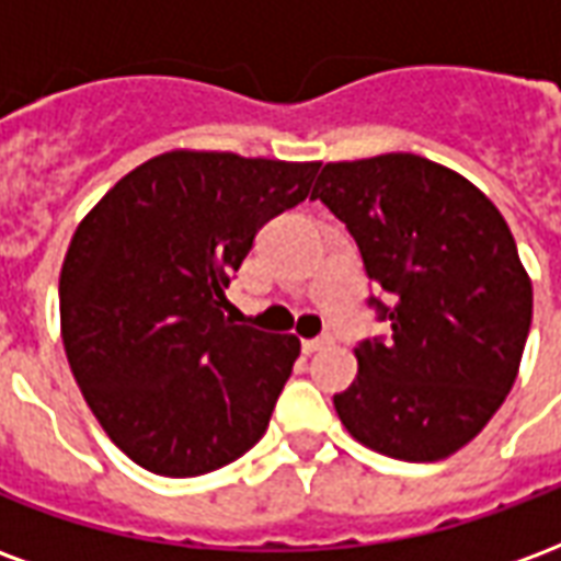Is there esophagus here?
Masks as SVG:
<instances>
[{
  "label": "esophagus",
  "mask_w": 561,
  "mask_h": 561,
  "mask_svg": "<svg viewBox=\"0 0 561 561\" xmlns=\"http://www.w3.org/2000/svg\"><path fill=\"white\" fill-rule=\"evenodd\" d=\"M330 342H333V336H330V333H324V336H316V340H304V352L312 354V352H318V348L330 345Z\"/></svg>",
  "instance_id": "esophagus-1"
}]
</instances>
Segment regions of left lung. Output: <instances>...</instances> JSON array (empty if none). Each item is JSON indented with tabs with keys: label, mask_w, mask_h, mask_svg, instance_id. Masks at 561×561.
<instances>
[{
	"label": "left lung",
	"mask_w": 561,
	"mask_h": 561,
	"mask_svg": "<svg viewBox=\"0 0 561 561\" xmlns=\"http://www.w3.org/2000/svg\"><path fill=\"white\" fill-rule=\"evenodd\" d=\"M312 197L348 228L388 336L357 345L333 397L378 454L433 462L469 445L514 388L531 328V282L481 188L412 152L324 164Z\"/></svg>",
	"instance_id": "1"
}]
</instances>
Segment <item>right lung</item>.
I'll return each instance as SVG.
<instances>
[{
    "label": "right lung",
    "mask_w": 561,
    "mask_h": 561,
    "mask_svg": "<svg viewBox=\"0 0 561 561\" xmlns=\"http://www.w3.org/2000/svg\"><path fill=\"white\" fill-rule=\"evenodd\" d=\"M318 161L164 152L126 173L68 245V364L104 433L164 478H195L264 435L300 340L233 324L225 288Z\"/></svg>",
    "instance_id": "1"
}]
</instances>
